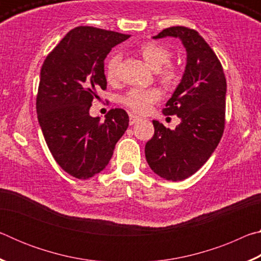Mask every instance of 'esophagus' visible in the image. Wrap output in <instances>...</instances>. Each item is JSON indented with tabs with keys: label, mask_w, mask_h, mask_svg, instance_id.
<instances>
[{
	"label": "esophagus",
	"mask_w": 261,
	"mask_h": 261,
	"mask_svg": "<svg viewBox=\"0 0 261 261\" xmlns=\"http://www.w3.org/2000/svg\"><path fill=\"white\" fill-rule=\"evenodd\" d=\"M141 120V117L137 116V115H134V114H130V124H135L136 122H138Z\"/></svg>",
	"instance_id": "esophagus-1"
}]
</instances>
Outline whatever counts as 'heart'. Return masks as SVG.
I'll return each mask as SVG.
<instances>
[{"label": "heart", "mask_w": 261, "mask_h": 261, "mask_svg": "<svg viewBox=\"0 0 261 261\" xmlns=\"http://www.w3.org/2000/svg\"><path fill=\"white\" fill-rule=\"evenodd\" d=\"M139 53L149 68L160 73L162 82L166 84H174L177 81V71L170 65H165L171 59V53L159 43L147 42L139 48ZM120 63V55L113 53L106 61L105 74L108 82H114L117 77V67ZM165 68H164L163 67ZM164 69H162V68ZM161 99V92L158 88H143L134 87L126 92L122 98L123 105L136 113H146L153 103Z\"/></svg>", "instance_id": "1"}]
</instances>
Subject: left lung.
I'll return each instance as SVG.
<instances>
[{
  "mask_svg": "<svg viewBox=\"0 0 261 261\" xmlns=\"http://www.w3.org/2000/svg\"><path fill=\"white\" fill-rule=\"evenodd\" d=\"M168 37L182 42L187 63L162 113L176 115L180 123L170 130L153 121L155 131L145 146V156L156 175L177 182L199 170L220 143L224 129L227 82L218 57L197 31L174 26L153 39Z\"/></svg>",
  "mask_w": 261,
  "mask_h": 261,
  "instance_id": "8db88e82",
  "label": "left lung"
}]
</instances>
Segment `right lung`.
<instances>
[{
	"label": "right lung",
	"instance_id": "right-lung-1",
	"mask_svg": "<svg viewBox=\"0 0 261 261\" xmlns=\"http://www.w3.org/2000/svg\"><path fill=\"white\" fill-rule=\"evenodd\" d=\"M130 35L92 26H78L46 57L37 96L39 124L59 166L78 179L102 171L115 145L129 126L124 109L115 108L105 122L90 108L105 90V59Z\"/></svg>",
	"mask_w": 261,
	"mask_h": 261
}]
</instances>
